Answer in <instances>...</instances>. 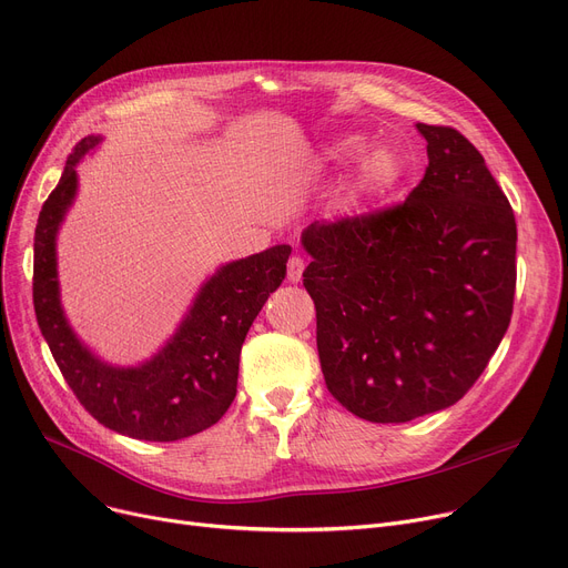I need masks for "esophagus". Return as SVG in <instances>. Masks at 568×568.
<instances>
[{
	"instance_id": "obj_1",
	"label": "esophagus",
	"mask_w": 568,
	"mask_h": 568,
	"mask_svg": "<svg viewBox=\"0 0 568 568\" xmlns=\"http://www.w3.org/2000/svg\"><path fill=\"white\" fill-rule=\"evenodd\" d=\"M304 268H306V262L300 255H292L290 262H287V281L290 283H300Z\"/></svg>"
}]
</instances>
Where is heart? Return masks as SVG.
Listing matches in <instances>:
<instances>
[{
	"mask_svg": "<svg viewBox=\"0 0 568 568\" xmlns=\"http://www.w3.org/2000/svg\"><path fill=\"white\" fill-rule=\"evenodd\" d=\"M364 138L359 135L341 138L326 149V159L336 165H345L364 152ZM400 172V159L389 146H373L364 154L359 170H356V193L362 197H379L389 193L398 184Z\"/></svg>",
	"mask_w": 568,
	"mask_h": 568,
	"instance_id": "heart-1",
	"label": "heart"
}]
</instances>
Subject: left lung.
<instances>
[{"label": "left lung", "instance_id": "obj_1", "mask_svg": "<svg viewBox=\"0 0 568 568\" xmlns=\"http://www.w3.org/2000/svg\"><path fill=\"white\" fill-rule=\"evenodd\" d=\"M416 129L428 142V168L405 202L315 221L302 234L326 389L373 424H405L458 403L514 313L509 200L463 133Z\"/></svg>", "mask_w": 568, "mask_h": 568}]
</instances>
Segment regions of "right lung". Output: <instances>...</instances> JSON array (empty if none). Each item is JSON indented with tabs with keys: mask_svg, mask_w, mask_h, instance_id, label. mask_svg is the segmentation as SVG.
Masks as SVG:
<instances>
[{
	"mask_svg": "<svg viewBox=\"0 0 568 568\" xmlns=\"http://www.w3.org/2000/svg\"><path fill=\"white\" fill-rule=\"evenodd\" d=\"M101 142L82 138L43 202L34 234V311L41 334L80 405L105 428L176 442L214 426L236 396L239 354L253 320L285 278L290 246L236 260L209 278L168 345L138 368H112L89 352L59 302L54 239L78 191L75 165Z\"/></svg>",
	"mask_w": 568,
	"mask_h": 568,
	"instance_id": "1",
	"label": "right lung"
}]
</instances>
